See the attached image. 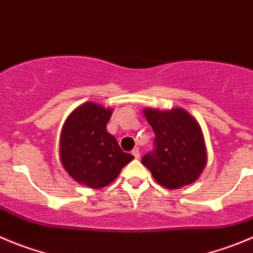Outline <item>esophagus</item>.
Returning a JSON list of instances; mask_svg holds the SVG:
<instances>
[{"label":"esophagus","instance_id":"obj_1","mask_svg":"<svg viewBox=\"0 0 253 253\" xmlns=\"http://www.w3.org/2000/svg\"><path fill=\"white\" fill-rule=\"evenodd\" d=\"M132 155H133L134 159H140V150H138V148L132 150Z\"/></svg>","mask_w":253,"mask_h":253}]
</instances>
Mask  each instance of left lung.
<instances>
[{
	"instance_id": "1",
	"label": "left lung",
	"mask_w": 253,
	"mask_h": 253,
	"mask_svg": "<svg viewBox=\"0 0 253 253\" xmlns=\"http://www.w3.org/2000/svg\"><path fill=\"white\" fill-rule=\"evenodd\" d=\"M146 120L155 132L153 150L141 162L153 178L169 190L191 185L206 166V147L197 121L182 108H146Z\"/></svg>"
}]
</instances>
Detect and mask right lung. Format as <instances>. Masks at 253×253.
<instances>
[{"mask_svg": "<svg viewBox=\"0 0 253 253\" xmlns=\"http://www.w3.org/2000/svg\"><path fill=\"white\" fill-rule=\"evenodd\" d=\"M111 113L96 103H84L68 116L61 133L63 167L73 180L91 188H102L115 181L133 160L106 129Z\"/></svg>", "mask_w": 253, "mask_h": 253, "instance_id": "obj_1", "label": "right lung"}]
</instances>
